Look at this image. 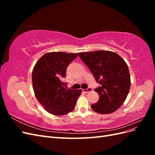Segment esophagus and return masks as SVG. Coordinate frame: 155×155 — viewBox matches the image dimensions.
Segmentation results:
<instances>
[{
	"label": "esophagus",
	"mask_w": 155,
	"mask_h": 155,
	"mask_svg": "<svg viewBox=\"0 0 155 155\" xmlns=\"http://www.w3.org/2000/svg\"><path fill=\"white\" fill-rule=\"evenodd\" d=\"M83 91L85 93H88V92H90L92 91V89L91 88H88L87 89H83Z\"/></svg>",
	"instance_id": "34e87169"
}]
</instances>
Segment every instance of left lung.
I'll use <instances>...</instances> for the list:
<instances>
[{"label":"left lung","mask_w":155,"mask_h":155,"mask_svg":"<svg viewBox=\"0 0 155 155\" xmlns=\"http://www.w3.org/2000/svg\"><path fill=\"white\" fill-rule=\"evenodd\" d=\"M79 58L90 69L100 87L95 89L99 100L91 105L99 114H110L118 110L126 100L130 86L127 64L115 52L97 50L81 52Z\"/></svg>","instance_id":"left-lung-1"}]
</instances>
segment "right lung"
<instances>
[{"mask_svg": "<svg viewBox=\"0 0 155 155\" xmlns=\"http://www.w3.org/2000/svg\"><path fill=\"white\" fill-rule=\"evenodd\" d=\"M78 54L49 52L37 61L32 71V85L35 97L49 113L62 116L75 108L81 89L70 90L62 81L67 68Z\"/></svg>", "mask_w": 155, "mask_h": 155, "instance_id": "obj_1", "label": "right lung"}]
</instances>
